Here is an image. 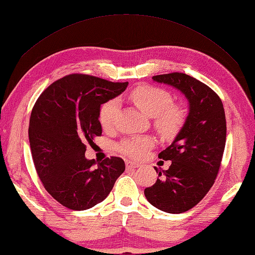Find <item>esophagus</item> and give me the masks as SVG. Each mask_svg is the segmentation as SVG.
I'll list each match as a JSON object with an SVG mask.
<instances>
[{"instance_id":"34e87169","label":"esophagus","mask_w":255,"mask_h":255,"mask_svg":"<svg viewBox=\"0 0 255 255\" xmlns=\"http://www.w3.org/2000/svg\"><path fill=\"white\" fill-rule=\"evenodd\" d=\"M126 167L128 169H131V168H138L140 167L139 163H136L134 161H126Z\"/></svg>"}]
</instances>
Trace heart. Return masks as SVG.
Instances as JSON below:
<instances>
[{
  "label": "heart",
  "mask_w": 255,
  "mask_h": 255,
  "mask_svg": "<svg viewBox=\"0 0 255 255\" xmlns=\"http://www.w3.org/2000/svg\"><path fill=\"white\" fill-rule=\"evenodd\" d=\"M131 102L140 111L152 117L153 125L161 135L165 137L175 136L186 121V111L179 104L172 103L170 93L155 86H138L129 94ZM119 110V101L111 99L100 107L99 121L103 129H111L117 113ZM149 137H132L126 138L119 144L118 149L125 155L132 159H140L146 154L147 149L153 146Z\"/></svg>",
  "instance_id": "b5f03b06"
}]
</instances>
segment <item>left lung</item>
Listing matches in <instances>:
<instances>
[{"label":"left lung","mask_w":255,"mask_h":255,"mask_svg":"<svg viewBox=\"0 0 255 255\" xmlns=\"http://www.w3.org/2000/svg\"><path fill=\"white\" fill-rule=\"evenodd\" d=\"M154 82L179 90L189 102V112L178 135L159 157L171 161L155 184L145 188L146 200L168 213L195 207L215 184L226 145V116L219 96L208 85L183 72L153 76Z\"/></svg>","instance_id":"obj_1"}]
</instances>
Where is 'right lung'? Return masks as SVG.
I'll return each mask as SVG.
<instances>
[{
	"label": "right lung",
	"mask_w": 255,
	"mask_h": 255,
	"mask_svg": "<svg viewBox=\"0 0 255 255\" xmlns=\"http://www.w3.org/2000/svg\"><path fill=\"white\" fill-rule=\"evenodd\" d=\"M127 86V82L72 74L51 84L36 101L28 128L31 155L43 186L63 207L93 208L107 199L125 171L121 157L96 162L85 152L102 134L100 107Z\"/></svg>",
	"instance_id": "add662e5"
}]
</instances>
